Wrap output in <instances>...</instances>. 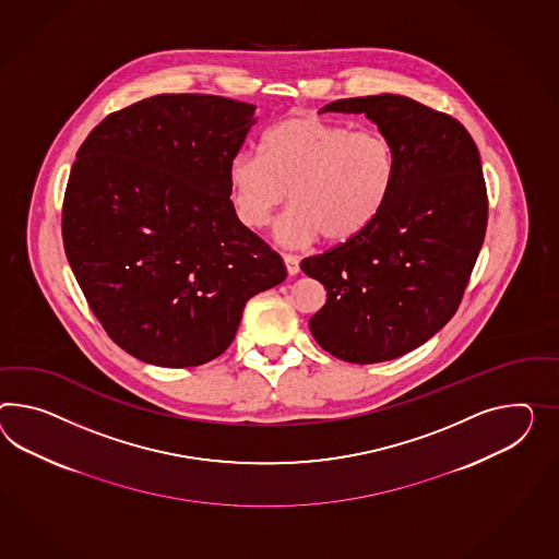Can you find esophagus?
<instances>
[{
  "label": "esophagus",
  "mask_w": 559,
  "mask_h": 559,
  "mask_svg": "<svg viewBox=\"0 0 559 559\" xmlns=\"http://www.w3.org/2000/svg\"><path fill=\"white\" fill-rule=\"evenodd\" d=\"M284 261H286L287 273H289V275H296V273H300V258H298V255L284 253Z\"/></svg>",
  "instance_id": "obj_1"
}]
</instances>
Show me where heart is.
Returning a JSON list of instances; mask_svg holds the SVG:
<instances>
[{
  "instance_id": "obj_1",
  "label": "heart",
  "mask_w": 559,
  "mask_h": 559,
  "mask_svg": "<svg viewBox=\"0 0 559 559\" xmlns=\"http://www.w3.org/2000/svg\"><path fill=\"white\" fill-rule=\"evenodd\" d=\"M395 176L397 156L385 133L289 115L267 129L259 156L233 158L230 199L245 227L261 229L289 190L294 209L277 230L286 243H312L320 235L329 243H346L381 215Z\"/></svg>"
}]
</instances>
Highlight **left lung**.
<instances>
[{"label":"left lung","instance_id":"obj_1","mask_svg":"<svg viewBox=\"0 0 559 559\" xmlns=\"http://www.w3.org/2000/svg\"><path fill=\"white\" fill-rule=\"evenodd\" d=\"M326 111L367 115L397 156L371 227L300 263L326 287L310 318L316 343L371 365L414 350L456 314L487 233V185L478 147L452 115L401 95L338 99Z\"/></svg>","mask_w":559,"mask_h":559}]
</instances>
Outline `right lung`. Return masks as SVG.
I'll list each match as a JSON object with an SVG mask.
<instances>
[{"instance_id": "add662e5", "label": "right lung", "mask_w": 559, "mask_h": 559, "mask_svg": "<svg viewBox=\"0 0 559 559\" xmlns=\"http://www.w3.org/2000/svg\"><path fill=\"white\" fill-rule=\"evenodd\" d=\"M255 105L156 95L86 135L62 202L72 273L117 346L185 369L223 355L245 304L286 280L280 253L230 202Z\"/></svg>"}]
</instances>
